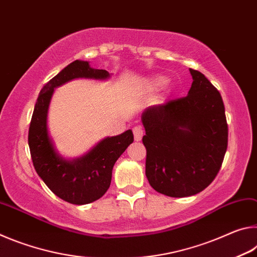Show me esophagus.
I'll list each match as a JSON object with an SVG mask.
<instances>
[{
    "instance_id": "esophagus-1",
    "label": "esophagus",
    "mask_w": 257,
    "mask_h": 257,
    "mask_svg": "<svg viewBox=\"0 0 257 257\" xmlns=\"http://www.w3.org/2000/svg\"><path fill=\"white\" fill-rule=\"evenodd\" d=\"M133 133H134L135 141H136V142L142 141L143 135H144V130L142 129V127H135V128L133 129Z\"/></svg>"
}]
</instances>
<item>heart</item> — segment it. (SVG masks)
<instances>
[{"instance_id":"b5f03b06","label":"heart","mask_w":257,"mask_h":257,"mask_svg":"<svg viewBox=\"0 0 257 257\" xmlns=\"http://www.w3.org/2000/svg\"><path fill=\"white\" fill-rule=\"evenodd\" d=\"M150 84L153 88H162V87L168 84V78L164 76H156L152 78Z\"/></svg>"}]
</instances>
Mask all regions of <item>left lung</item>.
Segmentation results:
<instances>
[{
  "label": "left lung",
  "instance_id": "1",
  "mask_svg": "<svg viewBox=\"0 0 257 257\" xmlns=\"http://www.w3.org/2000/svg\"><path fill=\"white\" fill-rule=\"evenodd\" d=\"M193 84L185 97L147 107L146 177L160 194L187 197L214 180L228 147L222 97L202 72L189 69Z\"/></svg>",
  "mask_w": 257,
  "mask_h": 257
}]
</instances>
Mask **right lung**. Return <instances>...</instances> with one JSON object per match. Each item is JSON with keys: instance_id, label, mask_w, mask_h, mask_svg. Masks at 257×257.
Segmentation results:
<instances>
[{"instance_id": "1", "label": "right lung", "mask_w": 257, "mask_h": 257, "mask_svg": "<svg viewBox=\"0 0 257 257\" xmlns=\"http://www.w3.org/2000/svg\"><path fill=\"white\" fill-rule=\"evenodd\" d=\"M106 70L76 60L43 87L35 104L29 125L28 144L37 175L56 196L68 203L84 205L97 201L111 185L112 169L120 155L134 142L132 130L106 137L81 158L68 161L55 151L47 130V111L55 87L75 78L106 79Z\"/></svg>"}]
</instances>
